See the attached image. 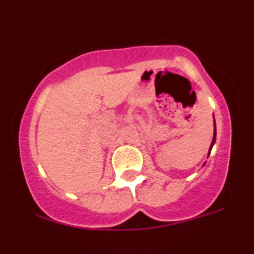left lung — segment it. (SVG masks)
<instances>
[{"label":"left lung","instance_id":"1","mask_svg":"<svg viewBox=\"0 0 254 254\" xmlns=\"http://www.w3.org/2000/svg\"><path fill=\"white\" fill-rule=\"evenodd\" d=\"M214 123H215V121H214ZM215 131H216V130H215ZM215 138H216V132H214V138H212V142H211V145H210V149H209V154H210L212 145H214V143H215Z\"/></svg>","mask_w":254,"mask_h":254}]
</instances>
